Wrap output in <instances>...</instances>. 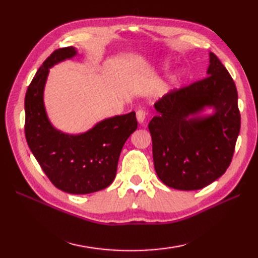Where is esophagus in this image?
Masks as SVG:
<instances>
[{
    "instance_id": "obj_1",
    "label": "esophagus",
    "mask_w": 258,
    "mask_h": 258,
    "mask_svg": "<svg viewBox=\"0 0 258 258\" xmlns=\"http://www.w3.org/2000/svg\"><path fill=\"white\" fill-rule=\"evenodd\" d=\"M136 118H138V120L140 123H143L145 118H146V111L143 108L139 109L138 112H136Z\"/></svg>"
}]
</instances>
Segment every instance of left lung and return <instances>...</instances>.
Wrapping results in <instances>:
<instances>
[{
	"instance_id": "obj_1",
	"label": "left lung",
	"mask_w": 258,
	"mask_h": 258,
	"mask_svg": "<svg viewBox=\"0 0 258 258\" xmlns=\"http://www.w3.org/2000/svg\"><path fill=\"white\" fill-rule=\"evenodd\" d=\"M207 74L156 102L157 114L149 124L156 174L175 189L210 185L226 172L234 155L240 128L236 85L214 53ZM205 106L216 107L213 117H188Z\"/></svg>"
}]
</instances>
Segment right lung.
<instances>
[{
  "label": "right lung",
  "mask_w": 258,
  "mask_h": 258,
  "mask_svg": "<svg viewBox=\"0 0 258 258\" xmlns=\"http://www.w3.org/2000/svg\"><path fill=\"white\" fill-rule=\"evenodd\" d=\"M75 54L72 46L58 48L37 70L25 94L24 131L33 155L55 187L70 194H90L112 184L120 151L138 128V120L131 112L104 119L76 136L53 127L43 104L48 68Z\"/></svg>",
  "instance_id": "add662e5"
}]
</instances>
